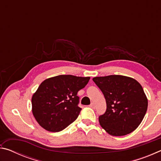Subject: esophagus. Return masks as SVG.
Listing matches in <instances>:
<instances>
[{"label":"esophagus","mask_w":161,"mask_h":161,"mask_svg":"<svg viewBox=\"0 0 161 161\" xmlns=\"http://www.w3.org/2000/svg\"><path fill=\"white\" fill-rule=\"evenodd\" d=\"M89 107H90L91 108H95V107H96V106H95V104L94 103H92L90 105H89Z\"/></svg>","instance_id":"esophagus-1"}]
</instances>
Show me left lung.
Masks as SVG:
<instances>
[{
  "label": "left lung",
  "mask_w": 161,
  "mask_h": 161,
  "mask_svg": "<svg viewBox=\"0 0 161 161\" xmlns=\"http://www.w3.org/2000/svg\"><path fill=\"white\" fill-rule=\"evenodd\" d=\"M107 102V111L99 117L100 126L108 134L122 136L137 129L148 108L143 87L135 79L123 75L94 77Z\"/></svg>",
  "instance_id": "obj_1"
}]
</instances>
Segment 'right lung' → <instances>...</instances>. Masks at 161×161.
<instances>
[{
    "label": "right lung",
    "mask_w": 161,
    "mask_h": 161,
    "mask_svg": "<svg viewBox=\"0 0 161 161\" xmlns=\"http://www.w3.org/2000/svg\"><path fill=\"white\" fill-rule=\"evenodd\" d=\"M89 79L58 75L43 81L32 97V112L40 126L48 131L58 132L75 121L81 110L77 92Z\"/></svg>",
    "instance_id": "add662e5"
}]
</instances>
